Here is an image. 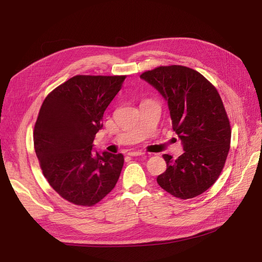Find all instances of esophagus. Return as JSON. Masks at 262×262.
<instances>
[{
    "instance_id": "1",
    "label": "esophagus",
    "mask_w": 262,
    "mask_h": 262,
    "mask_svg": "<svg viewBox=\"0 0 262 262\" xmlns=\"http://www.w3.org/2000/svg\"><path fill=\"white\" fill-rule=\"evenodd\" d=\"M128 155L130 156H142L144 155V152H142V150H132V152H129Z\"/></svg>"
}]
</instances>
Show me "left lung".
<instances>
[{"label": "left lung", "instance_id": "1", "mask_svg": "<svg viewBox=\"0 0 262 262\" xmlns=\"http://www.w3.org/2000/svg\"><path fill=\"white\" fill-rule=\"evenodd\" d=\"M167 100L172 130L184 154L163 157L167 169L157 177L165 191L191 199L215 182L231 144V124L217 90L198 71L182 66L158 67L140 75Z\"/></svg>", "mask_w": 262, "mask_h": 262}]
</instances>
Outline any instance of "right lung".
Instances as JSON below:
<instances>
[{"label": "right lung", "mask_w": 262, "mask_h": 262, "mask_svg": "<svg viewBox=\"0 0 262 262\" xmlns=\"http://www.w3.org/2000/svg\"><path fill=\"white\" fill-rule=\"evenodd\" d=\"M126 75H76L43 100L34 129V146L49 185L60 196L93 207L120 176L122 154L93 153L102 117Z\"/></svg>", "instance_id": "right-lung-1"}]
</instances>
